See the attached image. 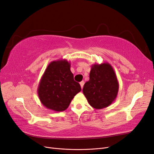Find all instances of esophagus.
<instances>
[{
    "instance_id": "obj_1",
    "label": "esophagus",
    "mask_w": 154,
    "mask_h": 154,
    "mask_svg": "<svg viewBox=\"0 0 154 154\" xmlns=\"http://www.w3.org/2000/svg\"><path fill=\"white\" fill-rule=\"evenodd\" d=\"M80 86H81V88H83V85H84V82L83 81H82V82H81L80 83Z\"/></svg>"
}]
</instances>
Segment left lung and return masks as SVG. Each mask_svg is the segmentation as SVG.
I'll use <instances>...</instances> for the list:
<instances>
[{"instance_id": "obj_1", "label": "left lung", "mask_w": 154, "mask_h": 154, "mask_svg": "<svg viewBox=\"0 0 154 154\" xmlns=\"http://www.w3.org/2000/svg\"><path fill=\"white\" fill-rule=\"evenodd\" d=\"M89 77L83 88L88 103L96 109L109 106L116 100L119 91V83L112 67L107 62L93 64Z\"/></svg>"}]
</instances>
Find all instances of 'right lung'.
<instances>
[{
  "label": "right lung",
  "instance_id": "right-lung-1",
  "mask_svg": "<svg viewBox=\"0 0 154 154\" xmlns=\"http://www.w3.org/2000/svg\"><path fill=\"white\" fill-rule=\"evenodd\" d=\"M71 63L67 60L51 62L38 84V95L42 105L56 112L66 110L81 87L74 80Z\"/></svg>",
  "mask_w": 154,
  "mask_h": 154
}]
</instances>
